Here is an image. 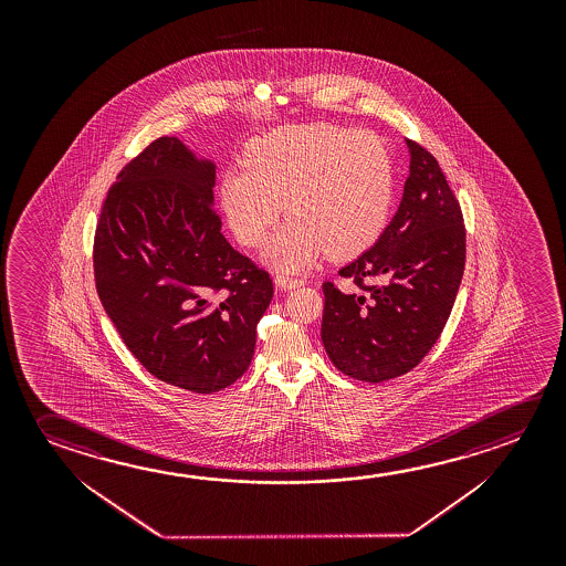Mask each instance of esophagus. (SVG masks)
Listing matches in <instances>:
<instances>
[{
	"mask_svg": "<svg viewBox=\"0 0 566 566\" xmlns=\"http://www.w3.org/2000/svg\"><path fill=\"white\" fill-rule=\"evenodd\" d=\"M304 282L297 279H290V276H284V274H279L276 279H274V286L279 287V290H294V287L302 286Z\"/></svg>",
	"mask_w": 566,
	"mask_h": 566,
	"instance_id": "34e87169",
	"label": "esophagus"
}]
</instances>
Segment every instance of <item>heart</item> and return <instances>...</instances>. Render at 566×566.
<instances>
[{
	"instance_id": "1",
	"label": "heart",
	"mask_w": 566,
	"mask_h": 566,
	"mask_svg": "<svg viewBox=\"0 0 566 566\" xmlns=\"http://www.w3.org/2000/svg\"><path fill=\"white\" fill-rule=\"evenodd\" d=\"M392 193L387 144L329 122L254 139L247 166L229 167L221 179L227 223L244 247L266 241L282 211L292 217L264 251L280 270L307 269L325 251L343 260L369 249L387 224Z\"/></svg>"
}]
</instances>
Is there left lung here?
I'll return each instance as SVG.
<instances>
[{
    "label": "left lung",
    "mask_w": 566,
    "mask_h": 566,
    "mask_svg": "<svg viewBox=\"0 0 566 566\" xmlns=\"http://www.w3.org/2000/svg\"><path fill=\"white\" fill-rule=\"evenodd\" d=\"M407 148L397 213L369 251L339 270L361 294L324 284L325 352L365 382L395 379L422 361L450 317L465 264L462 211L442 169L417 142L407 139Z\"/></svg>",
    "instance_id": "obj_1"
}]
</instances>
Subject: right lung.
<instances>
[{"label":"right lung","instance_id":"1","mask_svg":"<svg viewBox=\"0 0 566 566\" xmlns=\"http://www.w3.org/2000/svg\"><path fill=\"white\" fill-rule=\"evenodd\" d=\"M213 159L158 138L118 174L94 237L98 297L154 377L209 395L249 369L272 280L214 213Z\"/></svg>","mask_w":566,"mask_h":566}]
</instances>
